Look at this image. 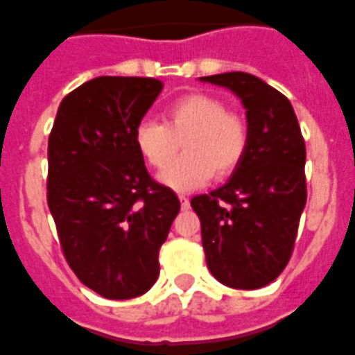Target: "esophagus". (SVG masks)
<instances>
[{"instance_id": "esophagus-1", "label": "esophagus", "mask_w": 355, "mask_h": 355, "mask_svg": "<svg viewBox=\"0 0 355 355\" xmlns=\"http://www.w3.org/2000/svg\"><path fill=\"white\" fill-rule=\"evenodd\" d=\"M178 199H180V207L186 210V208H189V199L186 196H178Z\"/></svg>"}]
</instances>
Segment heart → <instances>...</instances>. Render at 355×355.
I'll return each instance as SVG.
<instances>
[{
  "instance_id": "1",
  "label": "heart",
  "mask_w": 355,
  "mask_h": 355,
  "mask_svg": "<svg viewBox=\"0 0 355 355\" xmlns=\"http://www.w3.org/2000/svg\"><path fill=\"white\" fill-rule=\"evenodd\" d=\"M187 153L172 164L180 141ZM248 124L216 96L186 94L167 105L164 123L143 121L135 130V147L141 158L159 173V182L175 191H189L214 177L231 175L245 156Z\"/></svg>"
}]
</instances>
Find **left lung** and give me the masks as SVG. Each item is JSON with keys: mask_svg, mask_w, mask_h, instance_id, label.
Listing matches in <instances>:
<instances>
[{"mask_svg": "<svg viewBox=\"0 0 355 355\" xmlns=\"http://www.w3.org/2000/svg\"><path fill=\"white\" fill-rule=\"evenodd\" d=\"M242 100L250 143L221 188L196 196L207 266L231 288L270 285L291 261L307 201L305 141L285 94L245 72L205 76Z\"/></svg>", "mask_w": 355, "mask_h": 355, "instance_id": "left-lung-1", "label": "left lung"}]
</instances>
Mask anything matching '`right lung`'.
<instances>
[{"label":"right lung","mask_w":355,"mask_h":355,"mask_svg":"<svg viewBox=\"0 0 355 355\" xmlns=\"http://www.w3.org/2000/svg\"><path fill=\"white\" fill-rule=\"evenodd\" d=\"M154 78L100 76L63 98L48 139V207L78 279L107 300L145 294L180 201L154 182L135 130L162 93Z\"/></svg>","instance_id":"right-lung-1"}]
</instances>
